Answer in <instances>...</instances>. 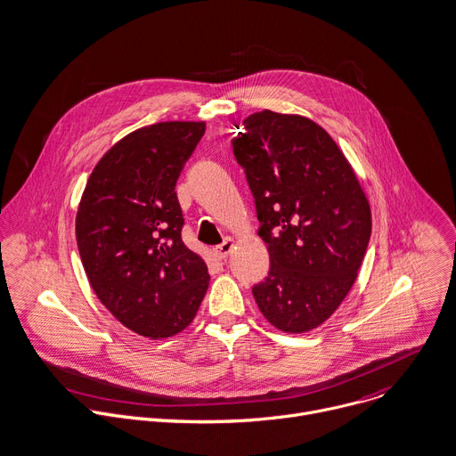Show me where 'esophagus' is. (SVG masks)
Segmentation results:
<instances>
[{
    "mask_svg": "<svg viewBox=\"0 0 456 456\" xmlns=\"http://www.w3.org/2000/svg\"><path fill=\"white\" fill-rule=\"evenodd\" d=\"M232 249H233V239L226 237L219 246L214 248V255H216L217 258H224Z\"/></svg>",
    "mask_w": 456,
    "mask_h": 456,
    "instance_id": "esophagus-1",
    "label": "esophagus"
}]
</instances>
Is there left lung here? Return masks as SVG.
<instances>
[{"mask_svg":"<svg viewBox=\"0 0 456 456\" xmlns=\"http://www.w3.org/2000/svg\"><path fill=\"white\" fill-rule=\"evenodd\" d=\"M242 126L233 156L271 262L253 297L271 325L307 332L355 282L372 232L370 205L343 152L313 120L264 110Z\"/></svg>","mask_w":456,"mask_h":456,"instance_id":"1","label":"left lung"}]
</instances>
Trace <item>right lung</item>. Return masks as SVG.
<instances>
[{"label": "right lung", "instance_id": "add662e5", "mask_svg": "<svg viewBox=\"0 0 456 456\" xmlns=\"http://www.w3.org/2000/svg\"><path fill=\"white\" fill-rule=\"evenodd\" d=\"M203 122H159L113 145L91 172L75 221L87 281L108 311L145 338H168L196 316L208 267L183 239L175 181Z\"/></svg>", "mask_w": 456, "mask_h": 456}]
</instances>
